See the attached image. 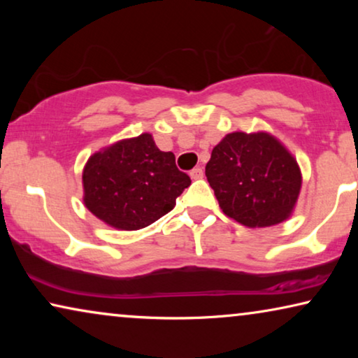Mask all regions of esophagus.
Returning <instances> with one entry per match:
<instances>
[{"label": "esophagus", "mask_w": 358, "mask_h": 358, "mask_svg": "<svg viewBox=\"0 0 358 358\" xmlns=\"http://www.w3.org/2000/svg\"><path fill=\"white\" fill-rule=\"evenodd\" d=\"M190 178L192 179H202L203 178V169L202 168H194L190 171Z\"/></svg>", "instance_id": "1"}]
</instances>
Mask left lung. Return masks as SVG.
<instances>
[{
    "label": "left lung",
    "instance_id": "8db88e82",
    "mask_svg": "<svg viewBox=\"0 0 358 358\" xmlns=\"http://www.w3.org/2000/svg\"><path fill=\"white\" fill-rule=\"evenodd\" d=\"M210 187L227 217L248 228L285 222L301 190L295 156L267 131H233L205 166Z\"/></svg>",
    "mask_w": 358,
    "mask_h": 358
}]
</instances>
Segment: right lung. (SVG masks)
<instances>
[{
  "mask_svg": "<svg viewBox=\"0 0 358 358\" xmlns=\"http://www.w3.org/2000/svg\"><path fill=\"white\" fill-rule=\"evenodd\" d=\"M190 178L161 151L151 134L115 141L91 155L83 169V202L115 229L135 231L174 208Z\"/></svg>",
  "mask_w": 358,
  "mask_h": 358,
  "instance_id": "1",
  "label": "right lung"
}]
</instances>
